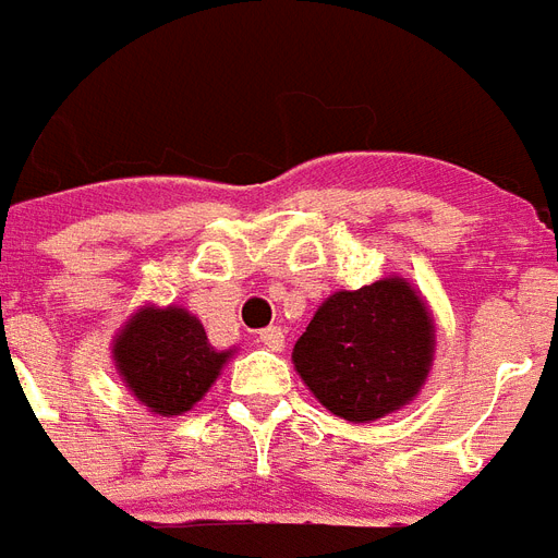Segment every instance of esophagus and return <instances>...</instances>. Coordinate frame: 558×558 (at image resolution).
<instances>
[{
    "label": "esophagus",
    "instance_id": "1",
    "mask_svg": "<svg viewBox=\"0 0 558 558\" xmlns=\"http://www.w3.org/2000/svg\"><path fill=\"white\" fill-rule=\"evenodd\" d=\"M259 342H263L266 349H271V352H280V349H283V328L271 325L266 331H259Z\"/></svg>",
    "mask_w": 558,
    "mask_h": 558
}]
</instances>
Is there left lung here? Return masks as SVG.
Listing matches in <instances>:
<instances>
[{
	"label": "left lung",
	"instance_id": "1",
	"mask_svg": "<svg viewBox=\"0 0 558 558\" xmlns=\"http://www.w3.org/2000/svg\"><path fill=\"white\" fill-rule=\"evenodd\" d=\"M292 363L322 405L373 423L414 402L435 363V316L402 275L322 301Z\"/></svg>",
	"mask_w": 558,
	"mask_h": 558
}]
</instances>
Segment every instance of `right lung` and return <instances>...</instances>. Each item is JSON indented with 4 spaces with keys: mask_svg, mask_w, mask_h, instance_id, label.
I'll return each instance as SVG.
<instances>
[{
    "mask_svg": "<svg viewBox=\"0 0 558 558\" xmlns=\"http://www.w3.org/2000/svg\"><path fill=\"white\" fill-rule=\"evenodd\" d=\"M236 349H216L195 313L144 304L111 340V361L138 405L180 416L201 402Z\"/></svg>",
    "mask_w": 558,
    "mask_h": 558,
    "instance_id": "right-lung-1",
    "label": "right lung"
}]
</instances>
